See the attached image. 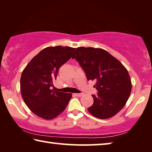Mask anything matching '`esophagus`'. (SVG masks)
I'll return each mask as SVG.
<instances>
[{"mask_svg":"<svg viewBox=\"0 0 152 152\" xmlns=\"http://www.w3.org/2000/svg\"><path fill=\"white\" fill-rule=\"evenodd\" d=\"M74 95H75L76 96H81L82 94V93H75L74 94Z\"/></svg>","mask_w":152,"mask_h":152,"instance_id":"esophagus-1","label":"esophagus"}]
</instances>
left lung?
<instances>
[{
  "label": "left lung",
  "mask_w": 152,
  "mask_h": 152,
  "mask_svg": "<svg viewBox=\"0 0 152 152\" xmlns=\"http://www.w3.org/2000/svg\"><path fill=\"white\" fill-rule=\"evenodd\" d=\"M75 58L86 73L88 80L94 81L97 96L88 110L94 117L106 119L115 116L125 106L132 92V81L127 69L101 48H77Z\"/></svg>",
  "instance_id": "8db88e82"
}]
</instances>
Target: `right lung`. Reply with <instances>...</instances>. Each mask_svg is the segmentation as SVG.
Masks as SVG:
<instances>
[{"mask_svg": "<svg viewBox=\"0 0 152 152\" xmlns=\"http://www.w3.org/2000/svg\"><path fill=\"white\" fill-rule=\"evenodd\" d=\"M74 50L68 46L44 48L23 71L20 93L25 103L37 116L50 120L65 110L72 94L54 91L51 86L59 69L70 59Z\"/></svg>", "mask_w": 152, "mask_h": 152, "instance_id": "right-lung-1", "label": "right lung"}]
</instances>
